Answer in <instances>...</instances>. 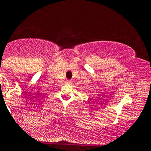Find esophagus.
<instances>
[{"label":"esophagus","mask_w":151,"mask_h":151,"mask_svg":"<svg viewBox=\"0 0 151 151\" xmlns=\"http://www.w3.org/2000/svg\"><path fill=\"white\" fill-rule=\"evenodd\" d=\"M67 82H68V83H72V80H70V79H68V80H67Z\"/></svg>","instance_id":"obj_1"}]
</instances>
